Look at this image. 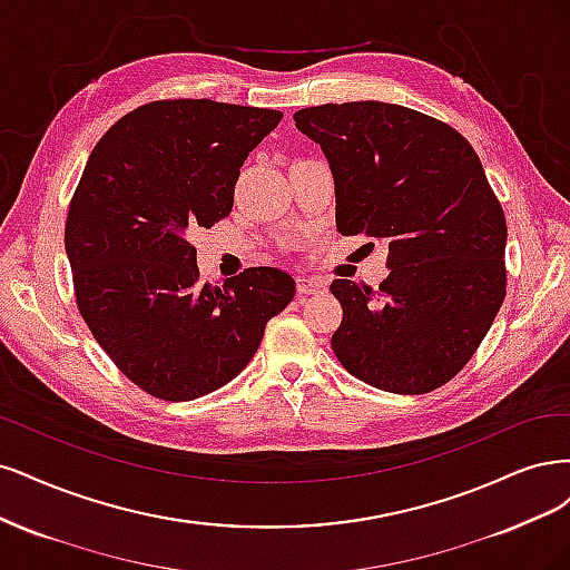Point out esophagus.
I'll use <instances>...</instances> for the list:
<instances>
[{
  "instance_id": "34e87169",
  "label": "esophagus",
  "mask_w": 570,
  "mask_h": 570,
  "mask_svg": "<svg viewBox=\"0 0 570 570\" xmlns=\"http://www.w3.org/2000/svg\"><path fill=\"white\" fill-rule=\"evenodd\" d=\"M324 279L320 277H307V274H303V277H298V293L301 296H309V293H320L324 291Z\"/></svg>"
}]
</instances>
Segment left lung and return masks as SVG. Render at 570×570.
I'll use <instances>...</instances> for the list:
<instances>
[{
    "label": "left lung",
    "instance_id": "left-lung-1",
    "mask_svg": "<svg viewBox=\"0 0 570 570\" xmlns=\"http://www.w3.org/2000/svg\"><path fill=\"white\" fill-rule=\"evenodd\" d=\"M336 187V227L389 244L379 286L334 279L338 362L374 389L419 395L473 357L507 293V219L481 158L448 122L383 101L301 108Z\"/></svg>",
    "mask_w": 570,
    "mask_h": 570
}]
</instances>
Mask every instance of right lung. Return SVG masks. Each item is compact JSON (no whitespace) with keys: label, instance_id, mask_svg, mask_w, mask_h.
I'll list each match as a JSON object with an SVG mask.
<instances>
[{"label":"right lung","instance_id":"add662e5","mask_svg":"<svg viewBox=\"0 0 570 570\" xmlns=\"http://www.w3.org/2000/svg\"><path fill=\"white\" fill-rule=\"evenodd\" d=\"M282 114L210 99L151 101L91 151L66 219L80 315L118 370L181 402L229 383L296 296L277 267L200 284L189 232L232 213L248 154Z\"/></svg>","mask_w":570,"mask_h":570}]
</instances>
